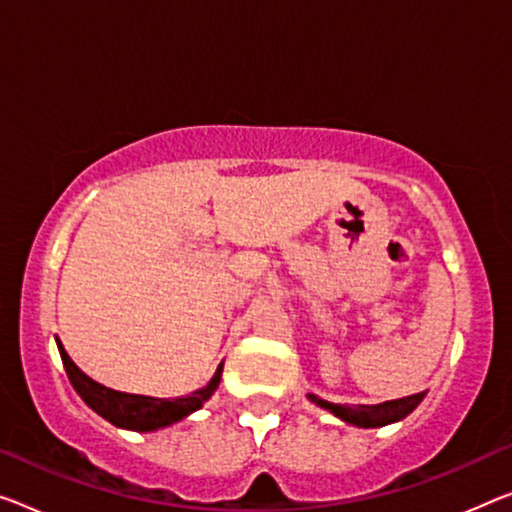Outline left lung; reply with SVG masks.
Masks as SVG:
<instances>
[{
	"instance_id": "obj_1",
	"label": "left lung",
	"mask_w": 512,
	"mask_h": 512,
	"mask_svg": "<svg viewBox=\"0 0 512 512\" xmlns=\"http://www.w3.org/2000/svg\"><path fill=\"white\" fill-rule=\"evenodd\" d=\"M426 393H414V396L407 398H398V400H389V403L382 405H334L327 403L318 396L309 393V398L313 403L325 407L332 414H336L338 419L352 423V426L359 428H380V426H389V423H396L400 419H405L407 414L416 410V405L421 403Z\"/></svg>"
}]
</instances>
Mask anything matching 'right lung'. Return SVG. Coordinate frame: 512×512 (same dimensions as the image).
<instances>
[{"label": "right lung", "mask_w": 512, "mask_h": 512, "mask_svg": "<svg viewBox=\"0 0 512 512\" xmlns=\"http://www.w3.org/2000/svg\"><path fill=\"white\" fill-rule=\"evenodd\" d=\"M61 359H64L68 380L73 384L75 391L84 398V403L96 410L100 416H105L109 423L119 428L128 430H157L164 426H171L180 419H185L187 414L206 403V400L215 393L219 380H222V366L217 368V373L208 382V387L190 393V396L183 398H148V396H130V393H121L114 389H107L105 384L93 380V377L86 375L80 366L75 364L73 359L68 357L64 345L59 343Z\"/></svg>", "instance_id": "obj_1"}]
</instances>
